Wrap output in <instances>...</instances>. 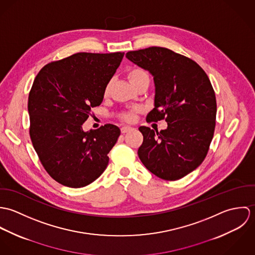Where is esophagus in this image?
I'll use <instances>...</instances> for the list:
<instances>
[{"mask_svg": "<svg viewBox=\"0 0 255 255\" xmlns=\"http://www.w3.org/2000/svg\"><path fill=\"white\" fill-rule=\"evenodd\" d=\"M130 130H132V128H131L130 127H123V128H121L122 133H127V132H128V131H130Z\"/></svg>", "mask_w": 255, "mask_h": 255, "instance_id": "1", "label": "esophagus"}]
</instances>
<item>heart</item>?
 <instances>
[{
	"label": "heart",
	"instance_id": "obj_1",
	"mask_svg": "<svg viewBox=\"0 0 255 255\" xmlns=\"http://www.w3.org/2000/svg\"><path fill=\"white\" fill-rule=\"evenodd\" d=\"M145 78H149L148 77V74L140 70V69H131L128 72V79L129 80V82L131 83V85L134 87L136 84H138L140 81H142L143 79ZM110 88H111V82L107 83V85L105 86V89H104V95L107 96L109 94ZM122 118L127 121V122H131L133 121L134 119V114L132 112L130 113H127V114H124L122 116Z\"/></svg>",
	"mask_w": 255,
	"mask_h": 255
}]
</instances>
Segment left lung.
<instances>
[{
	"label": "left lung",
	"mask_w": 255,
	"mask_h": 255,
	"mask_svg": "<svg viewBox=\"0 0 255 255\" xmlns=\"http://www.w3.org/2000/svg\"><path fill=\"white\" fill-rule=\"evenodd\" d=\"M126 57L154 79V109L146 119L168 123L160 132L138 128L143 135L138 157L160 179H182L203 162L213 138L217 104L211 82L194 61L167 48L130 51Z\"/></svg>",
	"instance_id": "left-lung-1"
}]
</instances>
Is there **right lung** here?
<instances>
[{
  "mask_svg": "<svg viewBox=\"0 0 255 255\" xmlns=\"http://www.w3.org/2000/svg\"><path fill=\"white\" fill-rule=\"evenodd\" d=\"M124 54L76 53L46 65L34 79L27 106L30 138L47 173L63 185H88L108 166L120 128L107 124L84 131L82 125L102 103Z\"/></svg>",
  "mask_w": 255,
  "mask_h": 255,
  "instance_id": "add662e5",
  "label": "right lung"
}]
</instances>
